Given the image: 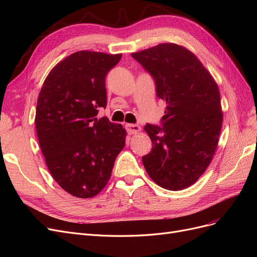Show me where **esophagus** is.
<instances>
[{
    "label": "esophagus",
    "instance_id": "1",
    "mask_svg": "<svg viewBox=\"0 0 257 257\" xmlns=\"http://www.w3.org/2000/svg\"><path fill=\"white\" fill-rule=\"evenodd\" d=\"M125 127L128 134H136L137 132L141 131V126L137 125V124H126Z\"/></svg>",
    "mask_w": 257,
    "mask_h": 257
}]
</instances>
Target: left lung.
<instances>
[{
    "mask_svg": "<svg viewBox=\"0 0 257 257\" xmlns=\"http://www.w3.org/2000/svg\"><path fill=\"white\" fill-rule=\"evenodd\" d=\"M166 102L161 126L147 123L152 142L144 155L148 175L162 188L179 191L195 183L215 152L223 114L219 88L194 54L176 44L132 53Z\"/></svg>",
    "mask_w": 257,
    "mask_h": 257,
    "instance_id": "left-lung-1",
    "label": "left lung"
}]
</instances>
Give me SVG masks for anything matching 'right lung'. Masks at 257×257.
<instances>
[{
    "instance_id": "obj_1",
    "label": "right lung",
    "mask_w": 257,
    "mask_h": 257,
    "mask_svg": "<svg viewBox=\"0 0 257 257\" xmlns=\"http://www.w3.org/2000/svg\"><path fill=\"white\" fill-rule=\"evenodd\" d=\"M121 54L78 51L61 61L46 78L37 99L35 125L50 174L73 196L102 191L126 132L97 108L107 106L105 79Z\"/></svg>"
}]
</instances>
